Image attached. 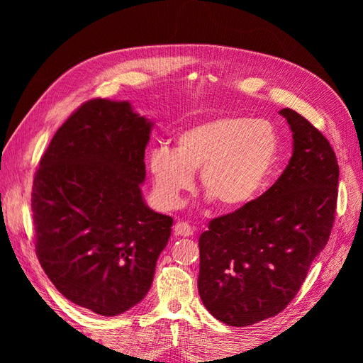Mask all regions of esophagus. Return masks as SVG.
<instances>
[{"instance_id": "34e87169", "label": "esophagus", "mask_w": 363, "mask_h": 363, "mask_svg": "<svg viewBox=\"0 0 363 363\" xmlns=\"http://www.w3.org/2000/svg\"><path fill=\"white\" fill-rule=\"evenodd\" d=\"M174 233L179 236H191L194 235V227H191L188 223L180 221L174 225Z\"/></svg>"}]
</instances>
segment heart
I'll list each match as a JSON object with an SVG mask.
<instances>
[{
	"mask_svg": "<svg viewBox=\"0 0 363 363\" xmlns=\"http://www.w3.org/2000/svg\"><path fill=\"white\" fill-rule=\"evenodd\" d=\"M280 139L265 119L224 115L182 130L174 150L150 152L148 169L164 207L177 206L192 189L200 171L204 194L224 208H239L255 199L276 164Z\"/></svg>",
	"mask_w": 363,
	"mask_h": 363,
	"instance_id": "heart-1",
	"label": "heart"
}]
</instances>
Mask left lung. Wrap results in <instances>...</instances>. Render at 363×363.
Returning <instances> with one entry per match:
<instances>
[{"instance_id": "1", "label": "left lung", "mask_w": 363, "mask_h": 363, "mask_svg": "<svg viewBox=\"0 0 363 363\" xmlns=\"http://www.w3.org/2000/svg\"><path fill=\"white\" fill-rule=\"evenodd\" d=\"M280 115L294 138L286 169L259 199L213 218L199 240L201 301L227 325L279 315L333 228L339 167L330 142L292 108Z\"/></svg>"}]
</instances>
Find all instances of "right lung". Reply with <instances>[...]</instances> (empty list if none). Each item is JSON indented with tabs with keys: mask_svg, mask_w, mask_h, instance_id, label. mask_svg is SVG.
Wrapping results in <instances>:
<instances>
[{
	"mask_svg": "<svg viewBox=\"0 0 363 363\" xmlns=\"http://www.w3.org/2000/svg\"><path fill=\"white\" fill-rule=\"evenodd\" d=\"M152 123L127 101L83 103L52 136L33 179L40 267L74 304L103 316L147 295L172 218L142 199Z\"/></svg>",
	"mask_w": 363,
	"mask_h": 363,
	"instance_id": "right-lung-1",
	"label": "right lung"
}]
</instances>
